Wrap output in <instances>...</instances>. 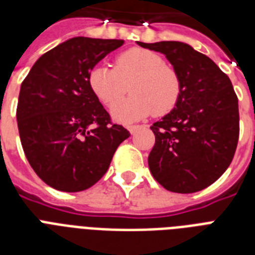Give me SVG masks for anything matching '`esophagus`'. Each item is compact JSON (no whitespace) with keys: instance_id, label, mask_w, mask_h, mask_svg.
Instances as JSON below:
<instances>
[{"instance_id":"1","label":"esophagus","mask_w":255,"mask_h":255,"mask_svg":"<svg viewBox=\"0 0 255 255\" xmlns=\"http://www.w3.org/2000/svg\"><path fill=\"white\" fill-rule=\"evenodd\" d=\"M141 128V126H128V131L131 132V133H135Z\"/></svg>"}]
</instances>
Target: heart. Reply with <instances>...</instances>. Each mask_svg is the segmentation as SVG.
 <instances>
[{
	"mask_svg": "<svg viewBox=\"0 0 255 255\" xmlns=\"http://www.w3.org/2000/svg\"><path fill=\"white\" fill-rule=\"evenodd\" d=\"M129 81L132 95L117 102ZM87 83L102 103L110 106L117 102L112 106L111 115L122 123L143 119L152 112L165 115L181 95V78L177 70L164 63L161 55L141 47L119 54L115 69L103 63L91 67Z\"/></svg>",
	"mask_w": 255,
	"mask_h": 255,
	"instance_id": "b5f03b06",
	"label": "heart"
}]
</instances>
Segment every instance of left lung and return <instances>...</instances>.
Segmentation results:
<instances>
[{"label": "left lung", "instance_id": "1", "mask_svg": "<svg viewBox=\"0 0 255 255\" xmlns=\"http://www.w3.org/2000/svg\"><path fill=\"white\" fill-rule=\"evenodd\" d=\"M137 45L164 54L181 78L173 110L153 123L152 176L167 190L194 193L212 185L233 160L240 135L238 99L229 77L188 43Z\"/></svg>", "mask_w": 255, "mask_h": 255}]
</instances>
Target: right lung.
<instances>
[{
  "label": "right lung",
  "instance_id": "1",
  "mask_svg": "<svg viewBox=\"0 0 255 255\" xmlns=\"http://www.w3.org/2000/svg\"><path fill=\"white\" fill-rule=\"evenodd\" d=\"M122 39L75 37L45 53L22 82L17 123L26 159L42 181L81 192L107 172L129 132L88 87V71Z\"/></svg>",
  "mask_w": 255,
  "mask_h": 255
}]
</instances>
